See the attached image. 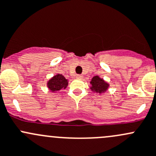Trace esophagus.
I'll return each instance as SVG.
<instances>
[{"mask_svg": "<svg viewBox=\"0 0 156 156\" xmlns=\"http://www.w3.org/2000/svg\"><path fill=\"white\" fill-rule=\"evenodd\" d=\"M76 77L77 79H82L83 77V75H81V74H76Z\"/></svg>", "mask_w": 156, "mask_h": 156, "instance_id": "1", "label": "esophagus"}]
</instances>
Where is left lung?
<instances>
[{
	"label": "left lung",
	"instance_id": "left-lung-1",
	"mask_svg": "<svg viewBox=\"0 0 156 156\" xmlns=\"http://www.w3.org/2000/svg\"><path fill=\"white\" fill-rule=\"evenodd\" d=\"M91 89L99 93L106 91L109 86L108 84L103 80V79H101L98 76H94L92 78L91 81Z\"/></svg>",
	"mask_w": 156,
	"mask_h": 156
}]
</instances>
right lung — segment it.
Masks as SVG:
<instances>
[{"label": "right lung", "instance_id": "obj_1", "mask_svg": "<svg viewBox=\"0 0 156 156\" xmlns=\"http://www.w3.org/2000/svg\"><path fill=\"white\" fill-rule=\"evenodd\" d=\"M67 86V80L62 74L55 75L48 82V88L52 91L66 89Z\"/></svg>", "mask_w": 156, "mask_h": 156}]
</instances>
